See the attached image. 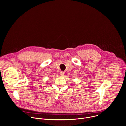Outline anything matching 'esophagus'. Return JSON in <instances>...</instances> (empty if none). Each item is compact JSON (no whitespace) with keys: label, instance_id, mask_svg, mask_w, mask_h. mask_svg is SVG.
<instances>
[{"label":"esophagus","instance_id":"esophagus-1","mask_svg":"<svg viewBox=\"0 0 126 126\" xmlns=\"http://www.w3.org/2000/svg\"><path fill=\"white\" fill-rule=\"evenodd\" d=\"M60 74H61V76H63L64 74V72H63V71H61V72H60Z\"/></svg>","mask_w":126,"mask_h":126}]
</instances>
